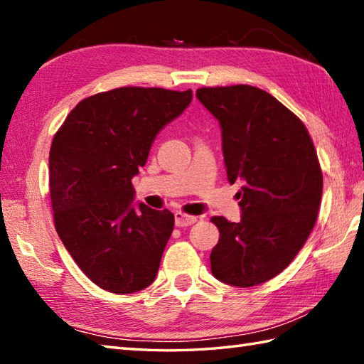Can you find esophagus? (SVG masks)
<instances>
[{
    "label": "esophagus",
    "instance_id": "1",
    "mask_svg": "<svg viewBox=\"0 0 364 364\" xmlns=\"http://www.w3.org/2000/svg\"><path fill=\"white\" fill-rule=\"evenodd\" d=\"M197 222V218H194V215H188L184 213H175V223L176 227H189L192 225V223Z\"/></svg>",
    "mask_w": 364,
    "mask_h": 364
}]
</instances>
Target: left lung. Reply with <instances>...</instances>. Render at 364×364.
Masks as SVG:
<instances>
[{
	"label": "left lung",
	"mask_w": 364,
	"mask_h": 364,
	"mask_svg": "<svg viewBox=\"0 0 364 364\" xmlns=\"http://www.w3.org/2000/svg\"><path fill=\"white\" fill-rule=\"evenodd\" d=\"M197 98L219 120L228 181L244 183L241 220L211 219L220 233L211 272L239 288L261 284L291 264L318 219V154L301 120L266 90L202 87Z\"/></svg>",
	"instance_id": "8db88e82"
}]
</instances>
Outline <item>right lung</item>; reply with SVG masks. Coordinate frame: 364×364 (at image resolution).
I'll list each match as a JSON object with an SVG mask.
<instances>
[{"label": "right lung", "mask_w": 364, "mask_h": 364, "mask_svg": "<svg viewBox=\"0 0 364 364\" xmlns=\"http://www.w3.org/2000/svg\"><path fill=\"white\" fill-rule=\"evenodd\" d=\"M191 100V89L102 92L76 105L53 137L54 227L76 264L105 291L137 292L156 278L175 218L136 205L131 180L154 137Z\"/></svg>", "instance_id": "add662e5"}]
</instances>
